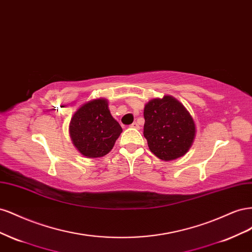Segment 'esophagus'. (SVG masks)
<instances>
[{"mask_svg":"<svg viewBox=\"0 0 252 252\" xmlns=\"http://www.w3.org/2000/svg\"><path fill=\"white\" fill-rule=\"evenodd\" d=\"M130 127H131V128H139V124L136 123V122H134V123H132V124L130 125Z\"/></svg>","mask_w":252,"mask_h":252,"instance_id":"esophagus-1","label":"esophagus"}]
</instances>
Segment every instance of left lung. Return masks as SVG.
Returning <instances> with one entry per match:
<instances>
[{"instance_id": "left-lung-1", "label": "left lung", "mask_w": 252, "mask_h": 252, "mask_svg": "<svg viewBox=\"0 0 252 252\" xmlns=\"http://www.w3.org/2000/svg\"><path fill=\"white\" fill-rule=\"evenodd\" d=\"M144 136L152 154L163 161L184 156L195 136L192 117L177 98H152L144 108Z\"/></svg>"}]
</instances>
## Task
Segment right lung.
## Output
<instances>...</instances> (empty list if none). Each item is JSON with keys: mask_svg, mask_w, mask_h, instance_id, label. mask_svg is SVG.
<instances>
[{"mask_svg": "<svg viewBox=\"0 0 252 252\" xmlns=\"http://www.w3.org/2000/svg\"><path fill=\"white\" fill-rule=\"evenodd\" d=\"M122 127L112 118L108 101L96 98L82 105L69 124L70 138L84 157L101 158L113 148Z\"/></svg>", "mask_w": 252, "mask_h": 252, "instance_id": "obj_1", "label": "right lung"}]
</instances>
